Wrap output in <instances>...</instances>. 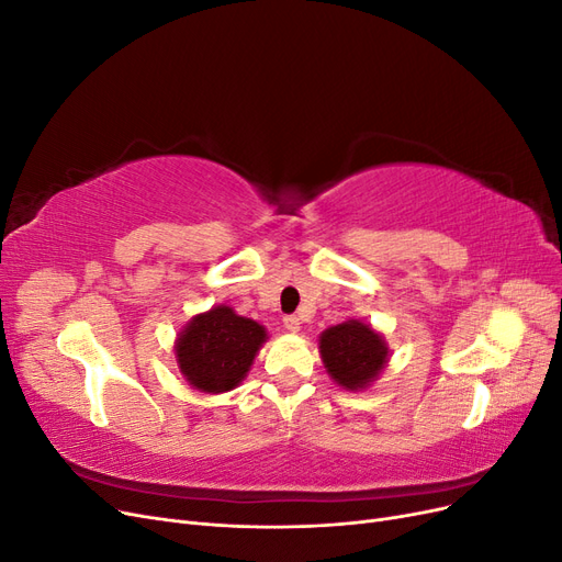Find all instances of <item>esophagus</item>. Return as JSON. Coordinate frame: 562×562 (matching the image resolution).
Wrapping results in <instances>:
<instances>
[{
    "instance_id": "esophagus-1",
    "label": "esophagus",
    "mask_w": 562,
    "mask_h": 562,
    "mask_svg": "<svg viewBox=\"0 0 562 562\" xmlns=\"http://www.w3.org/2000/svg\"><path fill=\"white\" fill-rule=\"evenodd\" d=\"M283 326H285V330H288V333H300L302 323H300V318H297V316H285V318H283Z\"/></svg>"
}]
</instances>
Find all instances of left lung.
I'll return each instance as SVG.
<instances>
[{"instance_id": "8db88e82", "label": "left lung", "mask_w": 562, "mask_h": 562, "mask_svg": "<svg viewBox=\"0 0 562 562\" xmlns=\"http://www.w3.org/2000/svg\"><path fill=\"white\" fill-rule=\"evenodd\" d=\"M318 351L328 375L349 391L370 386L389 361L384 337L359 318H349L323 330L318 337Z\"/></svg>"}]
</instances>
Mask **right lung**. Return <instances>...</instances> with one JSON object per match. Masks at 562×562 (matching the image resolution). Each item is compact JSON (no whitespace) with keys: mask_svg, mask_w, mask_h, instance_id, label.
<instances>
[{"mask_svg":"<svg viewBox=\"0 0 562 562\" xmlns=\"http://www.w3.org/2000/svg\"><path fill=\"white\" fill-rule=\"evenodd\" d=\"M267 339L265 326L239 316L227 304L196 314L176 339L178 368L203 394L239 386Z\"/></svg>","mask_w":562,"mask_h":562,"instance_id":"add662e5","label":"right lung"}]
</instances>
